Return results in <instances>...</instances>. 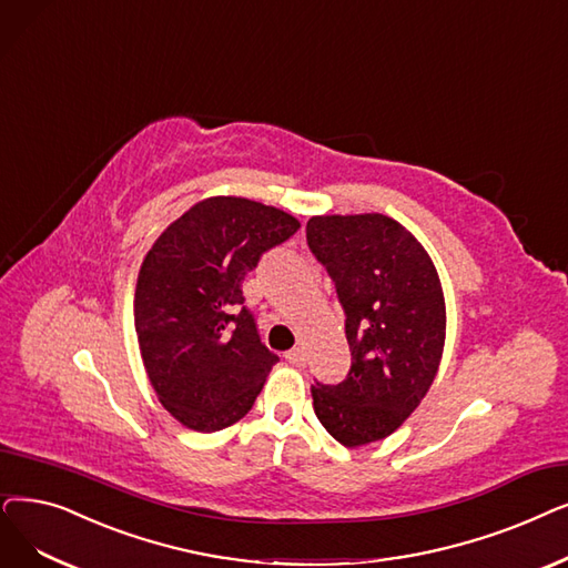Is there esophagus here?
<instances>
[{
    "label": "esophagus",
    "mask_w": 568,
    "mask_h": 568,
    "mask_svg": "<svg viewBox=\"0 0 568 568\" xmlns=\"http://www.w3.org/2000/svg\"><path fill=\"white\" fill-rule=\"evenodd\" d=\"M285 359H287L290 364H302V362H304V348H292V351H287V353H285Z\"/></svg>",
    "instance_id": "1"
}]
</instances>
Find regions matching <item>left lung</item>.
I'll list each match as a JSON object with an SVG mask.
<instances>
[{
  "instance_id": "1",
  "label": "left lung",
  "mask_w": 568,
  "mask_h": 568,
  "mask_svg": "<svg viewBox=\"0 0 568 568\" xmlns=\"http://www.w3.org/2000/svg\"><path fill=\"white\" fill-rule=\"evenodd\" d=\"M345 313L351 372L311 387L317 420L345 448L381 440L404 425L432 387L446 302L423 243L383 213L315 215L306 225Z\"/></svg>"
}]
</instances>
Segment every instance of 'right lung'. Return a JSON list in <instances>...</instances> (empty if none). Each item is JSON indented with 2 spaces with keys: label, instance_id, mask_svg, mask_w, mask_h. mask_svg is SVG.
<instances>
[{
  "label": "right lung",
  "instance_id": "obj_1",
  "mask_svg": "<svg viewBox=\"0 0 568 568\" xmlns=\"http://www.w3.org/2000/svg\"><path fill=\"white\" fill-rule=\"evenodd\" d=\"M297 230L281 209L209 196L148 251L134 292L139 351L160 404L187 429L220 432L253 408L278 355L262 343L241 283Z\"/></svg>",
  "mask_w": 568,
  "mask_h": 568
}]
</instances>
